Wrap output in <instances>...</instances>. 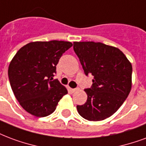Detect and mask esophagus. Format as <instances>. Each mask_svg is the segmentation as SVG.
<instances>
[{"instance_id":"obj_1","label":"esophagus","mask_w":146,"mask_h":146,"mask_svg":"<svg viewBox=\"0 0 146 146\" xmlns=\"http://www.w3.org/2000/svg\"><path fill=\"white\" fill-rule=\"evenodd\" d=\"M78 90H79V88H75V89H72V88H70V91H71V92L74 93V92H76V91H77Z\"/></svg>"}]
</instances>
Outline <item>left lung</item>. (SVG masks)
<instances>
[{"label":"left lung","instance_id":"8db88e82","mask_svg":"<svg viewBox=\"0 0 146 146\" xmlns=\"http://www.w3.org/2000/svg\"><path fill=\"white\" fill-rule=\"evenodd\" d=\"M73 49L86 75H92L87 100L77 105L80 115L88 121H102L117 111L131 89L132 66L119 48L94 42H74Z\"/></svg>","mask_w":146,"mask_h":146}]
</instances>
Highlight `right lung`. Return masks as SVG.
I'll use <instances>...</instances> for the list:
<instances>
[{
    "label": "right lung",
    "instance_id": "add662e5",
    "mask_svg": "<svg viewBox=\"0 0 146 146\" xmlns=\"http://www.w3.org/2000/svg\"><path fill=\"white\" fill-rule=\"evenodd\" d=\"M70 42H32L21 47L8 66V77L16 99L25 111L35 117H46L56 108L67 89L52 80L56 66Z\"/></svg>",
    "mask_w": 146,
    "mask_h": 146
}]
</instances>
